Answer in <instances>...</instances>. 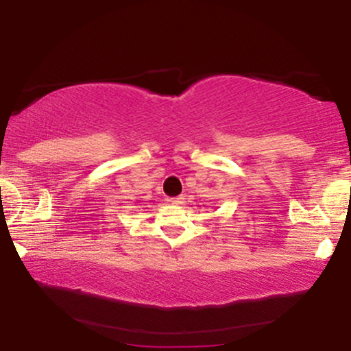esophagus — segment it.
Returning a JSON list of instances; mask_svg holds the SVG:
<instances>
[{"label":"esophagus","instance_id":"1","mask_svg":"<svg viewBox=\"0 0 351 351\" xmlns=\"http://www.w3.org/2000/svg\"><path fill=\"white\" fill-rule=\"evenodd\" d=\"M167 201H169L171 204H182L184 203V198H182V196H176V198H169Z\"/></svg>","mask_w":351,"mask_h":351}]
</instances>
